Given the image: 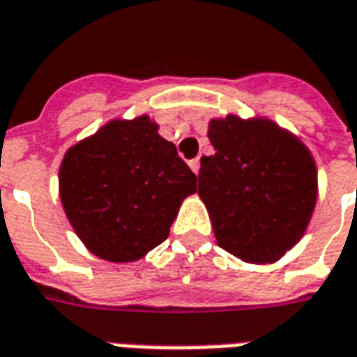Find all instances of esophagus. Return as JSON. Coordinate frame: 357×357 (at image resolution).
Here are the masks:
<instances>
[{
    "label": "esophagus",
    "instance_id": "1",
    "mask_svg": "<svg viewBox=\"0 0 357 357\" xmlns=\"http://www.w3.org/2000/svg\"><path fill=\"white\" fill-rule=\"evenodd\" d=\"M188 165H190V169L198 174V171H200V159H192V161H188Z\"/></svg>",
    "mask_w": 357,
    "mask_h": 357
}]
</instances>
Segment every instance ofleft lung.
I'll return each instance as SVG.
<instances>
[{"instance_id":"obj_1","label":"left lung","mask_w":357,"mask_h":357,"mask_svg":"<svg viewBox=\"0 0 357 357\" xmlns=\"http://www.w3.org/2000/svg\"><path fill=\"white\" fill-rule=\"evenodd\" d=\"M208 137L216 153L200 161L198 195L218 245L243 261H277L301 240L314 210L310 153L263 119H212Z\"/></svg>"}]
</instances>
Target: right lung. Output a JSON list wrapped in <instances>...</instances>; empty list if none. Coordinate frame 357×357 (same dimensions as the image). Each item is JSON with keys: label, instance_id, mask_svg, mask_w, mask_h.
I'll return each mask as SVG.
<instances>
[{"label": "right lung", "instance_id": "1", "mask_svg": "<svg viewBox=\"0 0 357 357\" xmlns=\"http://www.w3.org/2000/svg\"><path fill=\"white\" fill-rule=\"evenodd\" d=\"M61 200L78 238L106 261H135L169 238L196 174L147 116L112 121L61 165Z\"/></svg>", "mask_w": 357, "mask_h": 357}]
</instances>
